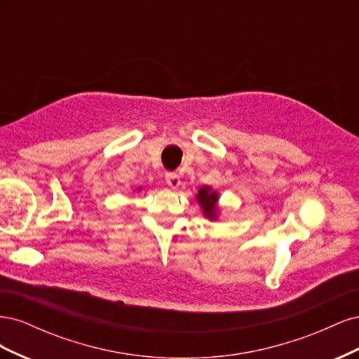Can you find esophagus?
Instances as JSON below:
<instances>
[{
  "label": "esophagus",
  "mask_w": 359,
  "mask_h": 359,
  "mask_svg": "<svg viewBox=\"0 0 359 359\" xmlns=\"http://www.w3.org/2000/svg\"><path fill=\"white\" fill-rule=\"evenodd\" d=\"M166 182H168V186L170 189H177L180 184H181V180H180V177L177 175L175 172H168L166 173Z\"/></svg>",
  "instance_id": "esophagus-1"
}]
</instances>
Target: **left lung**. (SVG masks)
<instances>
[{"label": "left lung", "instance_id": "obj_1", "mask_svg": "<svg viewBox=\"0 0 359 359\" xmlns=\"http://www.w3.org/2000/svg\"><path fill=\"white\" fill-rule=\"evenodd\" d=\"M196 201L201 205L202 212L208 220L219 219V193L210 186H202L198 190Z\"/></svg>", "mask_w": 359, "mask_h": 359}]
</instances>
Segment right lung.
<instances>
[{
    "label": "right lung",
    "instance_id": "add662e5",
    "mask_svg": "<svg viewBox=\"0 0 359 359\" xmlns=\"http://www.w3.org/2000/svg\"><path fill=\"white\" fill-rule=\"evenodd\" d=\"M140 190H142V187H137V191H140Z\"/></svg>",
    "mask_w": 359,
    "mask_h": 359
}]
</instances>
